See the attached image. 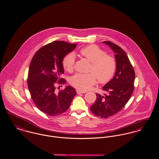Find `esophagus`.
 Listing matches in <instances>:
<instances>
[{
	"instance_id": "esophagus-1",
	"label": "esophagus",
	"mask_w": 159,
	"mask_h": 159,
	"mask_svg": "<svg viewBox=\"0 0 159 159\" xmlns=\"http://www.w3.org/2000/svg\"><path fill=\"white\" fill-rule=\"evenodd\" d=\"M76 92L78 94H80V93H86V91H81V90H76Z\"/></svg>"
}]
</instances>
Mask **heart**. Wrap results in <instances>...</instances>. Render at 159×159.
<instances>
[{
  "mask_svg": "<svg viewBox=\"0 0 159 159\" xmlns=\"http://www.w3.org/2000/svg\"><path fill=\"white\" fill-rule=\"evenodd\" d=\"M82 57L91 62L88 74L78 73L72 76L70 84L75 88L86 91L96 82V78L100 83H107L111 80L116 72L117 63L113 56L106 54V52L96 45H91L83 48L80 51ZM75 56L73 53L67 54L62 59L63 68L71 73L75 66Z\"/></svg>",
  "mask_w": 159,
  "mask_h": 159,
  "instance_id": "obj_1",
  "label": "heart"
}]
</instances>
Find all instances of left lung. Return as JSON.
Here are the masks:
<instances>
[{
  "mask_svg": "<svg viewBox=\"0 0 159 159\" xmlns=\"http://www.w3.org/2000/svg\"><path fill=\"white\" fill-rule=\"evenodd\" d=\"M103 43L115 52L116 71L113 78L103 87L102 90L107 94L97 93L95 102L90 109L95 116L108 118L120 111L130 98L134 90L135 73L126 52L120 46L110 41Z\"/></svg>",
  "mask_w": 159,
  "mask_h": 159,
  "instance_id": "1",
  "label": "left lung"
}]
</instances>
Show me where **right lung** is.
Listing matches in <instances>:
<instances>
[{
    "mask_svg": "<svg viewBox=\"0 0 159 159\" xmlns=\"http://www.w3.org/2000/svg\"><path fill=\"white\" fill-rule=\"evenodd\" d=\"M76 46V44L64 41L52 42L40 48L30 62L27 76L29 91L35 106L49 116L66 112L76 94L70 86L59 92L56 90V84L66 82V79L61 78L64 72L62 59Z\"/></svg>",
    "mask_w": 159,
    "mask_h": 159,
    "instance_id": "add662e5",
    "label": "right lung"
}]
</instances>
